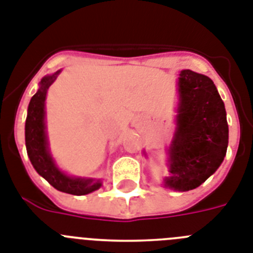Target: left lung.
<instances>
[{
	"mask_svg": "<svg viewBox=\"0 0 253 253\" xmlns=\"http://www.w3.org/2000/svg\"><path fill=\"white\" fill-rule=\"evenodd\" d=\"M229 128L223 100L210 78L182 70L178 78L175 130L168 147L164 187L185 192L200 187L224 161ZM144 156L146 151H143Z\"/></svg>",
	"mask_w": 253,
	"mask_h": 253,
	"instance_id": "1",
	"label": "left lung"
}]
</instances>
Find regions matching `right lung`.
<instances>
[{"label":"right lung","instance_id":"1","mask_svg":"<svg viewBox=\"0 0 253 253\" xmlns=\"http://www.w3.org/2000/svg\"><path fill=\"white\" fill-rule=\"evenodd\" d=\"M61 70L43 77L40 88L32 97L28 106L25 120V146L28 157L36 171L44 178L53 188L64 193L84 196L101 188V179L71 176L60 169L53 160L48 147V137L46 130V96L49 85L56 81Z\"/></svg>","mask_w":253,"mask_h":253}]
</instances>
